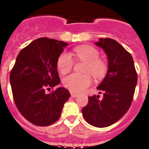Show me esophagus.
Returning a JSON list of instances; mask_svg holds the SVG:
<instances>
[{"mask_svg": "<svg viewBox=\"0 0 149 149\" xmlns=\"http://www.w3.org/2000/svg\"><path fill=\"white\" fill-rule=\"evenodd\" d=\"M70 95H71V97H73V98H76V97H78L79 94L73 93V92H70Z\"/></svg>", "mask_w": 149, "mask_h": 149, "instance_id": "34e87169", "label": "esophagus"}]
</instances>
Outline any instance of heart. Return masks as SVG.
I'll return each instance as SVG.
<instances>
[{"label":"heart","mask_w":149,"mask_h":149,"mask_svg":"<svg viewBox=\"0 0 149 149\" xmlns=\"http://www.w3.org/2000/svg\"><path fill=\"white\" fill-rule=\"evenodd\" d=\"M76 58L86 62L84 67L85 74L72 73L63 79V85L67 89L75 93H81L91 84L93 75L95 79H102L107 72V63L104 59L99 57L100 52L97 48L90 45L76 47L73 50ZM74 61L70 54L63 52L59 56L56 62L58 70L62 74L69 73L73 68Z\"/></svg>","instance_id":"obj_1"}]
</instances>
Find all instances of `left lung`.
<instances>
[{"label": "left lung", "mask_w": 149, "mask_h": 149, "mask_svg": "<svg viewBox=\"0 0 149 149\" xmlns=\"http://www.w3.org/2000/svg\"><path fill=\"white\" fill-rule=\"evenodd\" d=\"M95 45L107 55L109 69L97 87L100 95L88 97L82 108L84 119L92 126L107 127L120 120L127 112L134 98L137 73L132 55L115 40L101 38Z\"/></svg>", "instance_id": "obj_1"}]
</instances>
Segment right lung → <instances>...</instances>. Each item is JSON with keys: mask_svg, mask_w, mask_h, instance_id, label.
<instances>
[{"mask_svg": "<svg viewBox=\"0 0 149 149\" xmlns=\"http://www.w3.org/2000/svg\"><path fill=\"white\" fill-rule=\"evenodd\" d=\"M68 44L42 37L20 51L10 73L12 95L17 108L30 123L39 126L53 124L60 117L70 97L60 83L56 62Z\"/></svg>", "mask_w": 149, "mask_h": 149, "instance_id": "add662e5", "label": "right lung"}]
</instances>
